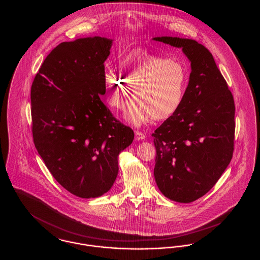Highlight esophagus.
Returning a JSON list of instances; mask_svg holds the SVG:
<instances>
[{"label":"esophagus","instance_id":"obj_1","mask_svg":"<svg viewBox=\"0 0 260 260\" xmlns=\"http://www.w3.org/2000/svg\"><path fill=\"white\" fill-rule=\"evenodd\" d=\"M135 135H136V140H143V139H145V136H144V134H142V133H140V132H136L135 133Z\"/></svg>","mask_w":260,"mask_h":260}]
</instances>
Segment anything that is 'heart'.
Here are the masks:
<instances>
[{"label": "heart", "mask_w": 260, "mask_h": 260, "mask_svg": "<svg viewBox=\"0 0 260 260\" xmlns=\"http://www.w3.org/2000/svg\"><path fill=\"white\" fill-rule=\"evenodd\" d=\"M108 104L119 109L133 88L136 100L128 103L124 117L136 125L152 118L167 120L182 105L188 74L181 62L141 50L129 53L122 61V74L111 69L103 73Z\"/></svg>", "instance_id": "obj_1"}]
</instances>
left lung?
<instances>
[{"label": "left lung", "mask_w": 260, "mask_h": 260, "mask_svg": "<svg viewBox=\"0 0 260 260\" xmlns=\"http://www.w3.org/2000/svg\"><path fill=\"white\" fill-rule=\"evenodd\" d=\"M181 49L191 65L179 110L154 132V176L161 194L177 203L203 197L220 178L234 150L235 105L210 50L195 40L156 37Z\"/></svg>", "instance_id": "left-lung-1"}]
</instances>
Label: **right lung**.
<instances>
[{
  "instance_id": "1",
  "label": "right lung",
  "mask_w": 260,
  "mask_h": 260,
  "mask_svg": "<svg viewBox=\"0 0 260 260\" xmlns=\"http://www.w3.org/2000/svg\"><path fill=\"white\" fill-rule=\"evenodd\" d=\"M112 45L111 39L98 36L61 43L31 87L38 153L56 181L80 198H98L111 189L119 154L135 137L100 100Z\"/></svg>"
}]
</instances>
